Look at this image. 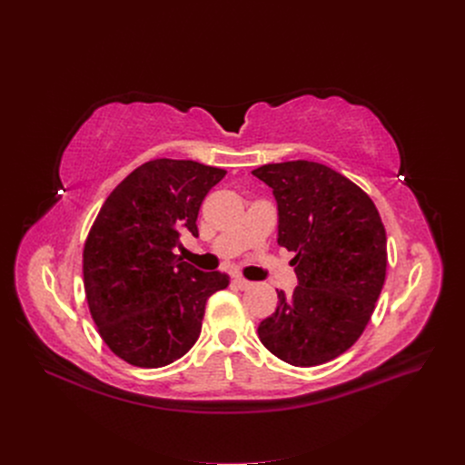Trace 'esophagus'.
I'll list each match as a JSON object with an SVG mask.
<instances>
[{
  "label": "esophagus",
  "mask_w": 465,
  "mask_h": 465,
  "mask_svg": "<svg viewBox=\"0 0 465 465\" xmlns=\"http://www.w3.org/2000/svg\"><path fill=\"white\" fill-rule=\"evenodd\" d=\"M233 286L239 288V290H247V288L252 286V282L247 281V279H242V277H235V279H233Z\"/></svg>",
  "instance_id": "esophagus-1"
}]
</instances>
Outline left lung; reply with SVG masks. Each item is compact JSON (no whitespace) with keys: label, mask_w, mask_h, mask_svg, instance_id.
Returning <instances> with one entry per match:
<instances>
[{"label":"left lung","mask_w":465,"mask_h":465,"mask_svg":"<svg viewBox=\"0 0 465 465\" xmlns=\"http://www.w3.org/2000/svg\"><path fill=\"white\" fill-rule=\"evenodd\" d=\"M252 175L273 190L277 242L296 252L300 284L258 326L263 347L312 368L349 351L368 326L386 275V232L371 198L331 167L267 163Z\"/></svg>","instance_id":"1"}]
</instances>
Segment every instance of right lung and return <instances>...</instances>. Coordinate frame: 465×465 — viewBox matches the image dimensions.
<instances>
[{"mask_svg":"<svg viewBox=\"0 0 465 465\" xmlns=\"http://www.w3.org/2000/svg\"><path fill=\"white\" fill-rule=\"evenodd\" d=\"M224 169L151 160L122 181L88 233L83 273L92 319L107 347L137 368H163L202 333L207 300L230 284L175 254L181 232L198 237V213Z\"/></svg>","mask_w":465,"mask_h":465,"instance_id":"1","label":"right lung"}]
</instances>
